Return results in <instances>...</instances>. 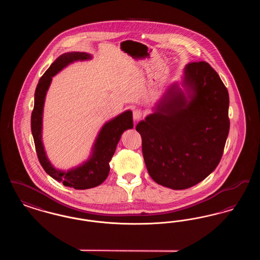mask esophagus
Returning <instances> with one entry per match:
<instances>
[{"label":"esophagus","instance_id":"obj_1","mask_svg":"<svg viewBox=\"0 0 260 260\" xmlns=\"http://www.w3.org/2000/svg\"><path fill=\"white\" fill-rule=\"evenodd\" d=\"M142 116H143V112L140 109H136L133 113V117H134L135 122H138L142 118Z\"/></svg>","mask_w":260,"mask_h":260}]
</instances>
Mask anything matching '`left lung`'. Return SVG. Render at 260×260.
Segmentation results:
<instances>
[{
  "label": "left lung",
  "mask_w": 260,
  "mask_h": 260,
  "mask_svg": "<svg viewBox=\"0 0 260 260\" xmlns=\"http://www.w3.org/2000/svg\"><path fill=\"white\" fill-rule=\"evenodd\" d=\"M183 86L187 98L174 84L136 125L150 176L174 190L196 185L215 170L230 127L228 90L209 63H188Z\"/></svg>",
  "instance_id": "left-lung-1"
}]
</instances>
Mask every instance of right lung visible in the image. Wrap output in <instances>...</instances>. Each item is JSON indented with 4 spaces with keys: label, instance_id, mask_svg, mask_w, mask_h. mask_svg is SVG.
<instances>
[{
    "label": "right lung",
    "instance_id": "1",
    "mask_svg": "<svg viewBox=\"0 0 260 260\" xmlns=\"http://www.w3.org/2000/svg\"><path fill=\"white\" fill-rule=\"evenodd\" d=\"M91 55L87 52H66L55 59L39 81L35 91L34 109L31 115V131L34 138L38 159L45 172L53 179L61 182L64 186L84 190L99 186L107 178L110 167L109 161L115 153L117 144L124 131L134 127L133 112L127 110L104 124L92 148V154L83 165L63 172L54 169L47 158L42 141L43 109L47 91L52 77L61 71L68 64L77 60L90 59Z\"/></svg>",
    "mask_w": 260,
    "mask_h": 260
}]
</instances>
